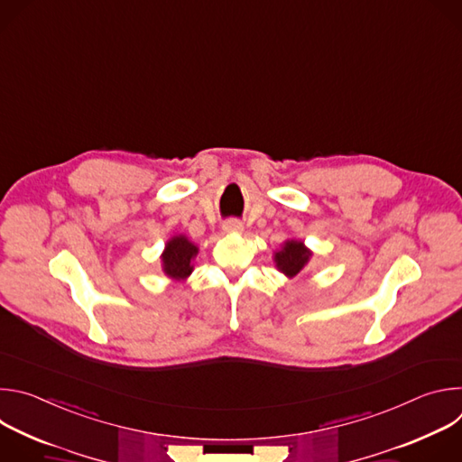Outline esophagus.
Instances as JSON below:
<instances>
[{"label": "esophagus", "instance_id": "esophagus-1", "mask_svg": "<svg viewBox=\"0 0 462 462\" xmlns=\"http://www.w3.org/2000/svg\"><path fill=\"white\" fill-rule=\"evenodd\" d=\"M223 230L226 234H239V232H243V223L237 219H228L223 223Z\"/></svg>", "mask_w": 462, "mask_h": 462}]
</instances>
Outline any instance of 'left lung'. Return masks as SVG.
Segmentation results:
<instances>
[{
	"label": "left lung",
	"mask_w": 462,
	"mask_h": 462,
	"mask_svg": "<svg viewBox=\"0 0 462 462\" xmlns=\"http://www.w3.org/2000/svg\"><path fill=\"white\" fill-rule=\"evenodd\" d=\"M312 252L303 245V241L289 239L283 243L282 250L274 254L276 267L280 273H283L287 278H294L309 263Z\"/></svg>",
	"instance_id": "8db88e82"
}]
</instances>
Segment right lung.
Wrapping results in <instances>:
<instances>
[{"instance_id":"1","label":"right lung","mask_w":462,"mask_h":462,"mask_svg":"<svg viewBox=\"0 0 462 462\" xmlns=\"http://www.w3.org/2000/svg\"><path fill=\"white\" fill-rule=\"evenodd\" d=\"M199 248H197L186 236H173L161 255L162 259V271L171 280H186L191 271V259L197 255Z\"/></svg>"}]
</instances>
